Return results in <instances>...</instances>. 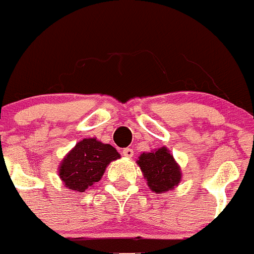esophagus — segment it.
<instances>
[{"label": "esophagus", "instance_id": "obj_1", "mask_svg": "<svg viewBox=\"0 0 254 254\" xmlns=\"http://www.w3.org/2000/svg\"><path fill=\"white\" fill-rule=\"evenodd\" d=\"M123 155H124L125 157H132V156H134V150L130 147L124 148V150H123Z\"/></svg>", "mask_w": 254, "mask_h": 254}]
</instances>
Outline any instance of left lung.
<instances>
[{"label": "left lung", "mask_w": 254, "mask_h": 254, "mask_svg": "<svg viewBox=\"0 0 254 254\" xmlns=\"http://www.w3.org/2000/svg\"><path fill=\"white\" fill-rule=\"evenodd\" d=\"M137 165L141 168L151 190L156 193L171 190L181 181V170L166 147L142 153Z\"/></svg>", "instance_id": "1"}]
</instances>
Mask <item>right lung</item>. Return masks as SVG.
Masks as SVG:
<instances>
[{
  "instance_id": "1",
  "label": "right lung",
  "mask_w": 254,
  "mask_h": 254,
  "mask_svg": "<svg viewBox=\"0 0 254 254\" xmlns=\"http://www.w3.org/2000/svg\"><path fill=\"white\" fill-rule=\"evenodd\" d=\"M119 157V152L109 143L83 139L64 158L59 176L67 188L86 191L101 181L107 166Z\"/></svg>"
}]
</instances>
